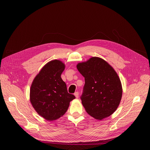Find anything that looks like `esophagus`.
<instances>
[{
  "label": "esophagus",
  "instance_id": "1",
  "mask_svg": "<svg viewBox=\"0 0 150 150\" xmlns=\"http://www.w3.org/2000/svg\"><path fill=\"white\" fill-rule=\"evenodd\" d=\"M74 96H75V97H76V98H78V97H79V93H78V92H75V93H74Z\"/></svg>",
  "mask_w": 150,
  "mask_h": 150
}]
</instances>
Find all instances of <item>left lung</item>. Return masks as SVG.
I'll return each instance as SVG.
<instances>
[{
    "instance_id": "8db88e82",
    "label": "left lung",
    "mask_w": 150,
    "mask_h": 150,
    "mask_svg": "<svg viewBox=\"0 0 150 150\" xmlns=\"http://www.w3.org/2000/svg\"><path fill=\"white\" fill-rule=\"evenodd\" d=\"M76 67L84 77L81 100L86 111L97 120L112 115L122 96V83L115 70L98 57L78 63Z\"/></svg>"
}]
</instances>
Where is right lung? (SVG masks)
<instances>
[{
  "mask_svg": "<svg viewBox=\"0 0 150 150\" xmlns=\"http://www.w3.org/2000/svg\"><path fill=\"white\" fill-rule=\"evenodd\" d=\"M65 69L61 61L54 59L47 64L35 76L31 85L30 100L37 113L45 119H58L67 111L70 102L75 98L69 93L61 77Z\"/></svg>",
  "mask_w": 150,
  "mask_h": 150,
  "instance_id": "add662e5",
  "label": "right lung"
}]
</instances>
